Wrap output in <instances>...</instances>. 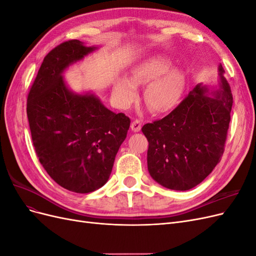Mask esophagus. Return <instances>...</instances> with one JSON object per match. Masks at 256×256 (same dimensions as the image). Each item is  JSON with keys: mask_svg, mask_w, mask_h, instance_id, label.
<instances>
[{"mask_svg": "<svg viewBox=\"0 0 256 256\" xmlns=\"http://www.w3.org/2000/svg\"><path fill=\"white\" fill-rule=\"evenodd\" d=\"M142 127V122L140 120H134L131 122V130L134 131V132H138Z\"/></svg>", "mask_w": 256, "mask_h": 256, "instance_id": "esophagus-1", "label": "esophagus"}]
</instances>
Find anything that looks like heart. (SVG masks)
<instances>
[{"label":"heart","mask_w":256,"mask_h":256,"mask_svg":"<svg viewBox=\"0 0 256 256\" xmlns=\"http://www.w3.org/2000/svg\"><path fill=\"white\" fill-rule=\"evenodd\" d=\"M170 63L164 58H152L136 64L131 69L130 78L115 82L113 97L120 106L126 108L136 98V85L150 84L144 92L146 106L154 113H164L178 104L184 90V76L180 70H170Z\"/></svg>","instance_id":"obj_1"}]
</instances>
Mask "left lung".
<instances>
[{"label": "left lung", "instance_id": "8db88e82", "mask_svg": "<svg viewBox=\"0 0 256 256\" xmlns=\"http://www.w3.org/2000/svg\"><path fill=\"white\" fill-rule=\"evenodd\" d=\"M220 88L207 94L198 84L166 118L142 127L148 141L147 168L152 180L172 190L196 187L212 172L224 152L233 106L219 66Z\"/></svg>", "mask_w": 256, "mask_h": 256}]
</instances>
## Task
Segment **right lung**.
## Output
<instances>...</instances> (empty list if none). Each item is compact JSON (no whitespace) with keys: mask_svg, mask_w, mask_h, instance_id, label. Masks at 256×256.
Segmentation results:
<instances>
[{"mask_svg":"<svg viewBox=\"0 0 256 256\" xmlns=\"http://www.w3.org/2000/svg\"><path fill=\"white\" fill-rule=\"evenodd\" d=\"M97 47L78 40L44 56L30 90L26 113L35 152L52 180L69 191L90 193L108 182L125 141L130 118L116 114L92 92L76 94L63 72Z\"/></svg>","mask_w":256,"mask_h":256,"instance_id":"right-lung-1","label":"right lung"}]
</instances>
